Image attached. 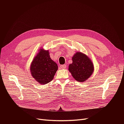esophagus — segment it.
Here are the masks:
<instances>
[{
    "label": "esophagus",
    "mask_w": 124,
    "mask_h": 124,
    "mask_svg": "<svg viewBox=\"0 0 124 124\" xmlns=\"http://www.w3.org/2000/svg\"><path fill=\"white\" fill-rule=\"evenodd\" d=\"M66 67V65L65 64H64V65H61L60 66V68L61 69H65Z\"/></svg>",
    "instance_id": "1"
}]
</instances>
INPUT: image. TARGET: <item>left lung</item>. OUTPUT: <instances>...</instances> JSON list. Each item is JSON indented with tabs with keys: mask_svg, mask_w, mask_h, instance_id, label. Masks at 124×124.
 Segmentation results:
<instances>
[{
	"mask_svg": "<svg viewBox=\"0 0 124 124\" xmlns=\"http://www.w3.org/2000/svg\"><path fill=\"white\" fill-rule=\"evenodd\" d=\"M72 59V63L69 65V71L77 81H86L93 74L94 66L92 61L86 55L76 52Z\"/></svg>",
	"mask_w": 124,
	"mask_h": 124,
	"instance_id": "8db88e82",
	"label": "left lung"
}]
</instances>
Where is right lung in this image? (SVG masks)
<instances>
[{
  "instance_id": "obj_1",
  "label": "right lung",
  "mask_w": 124,
  "mask_h": 124,
  "mask_svg": "<svg viewBox=\"0 0 124 124\" xmlns=\"http://www.w3.org/2000/svg\"><path fill=\"white\" fill-rule=\"evenodd\" d=\"M30 70L34 78L44 85L53 80L58 70V65L51 59L48 50L40 49L31 63Z\"/></svg>"
}]
</instances>
